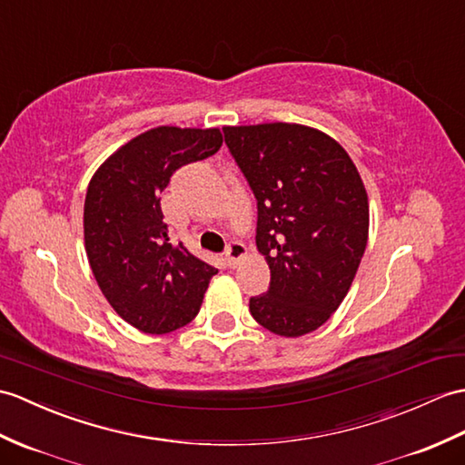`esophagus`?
Wrapping results in <instances>:
<instances>
[{"label": "esophagus", "mask_w": 465, "mask_h": 465, "mask_svg": "<svg viewBox=\"0 0 465 465\" xmlns=\"http://www.w3.org/2000/svg\"><path fill=\"white\" fill-rule=\"evenodd\" d=\"M245 252L247 250L242 242H230L228 247H225V263H228V267H235L245 255Z\"/></svg>", "instance_id": "obj_1"}]
</instances>
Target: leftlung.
Segmentation results:
<instances>
[{"mask_svg":"<svg viewBox=\"0 0 465 465\" xmlns=\"http://www.w3.org/2000/svg\"><path fill=\"white\" fill-rule=\"evenodd\" d=\"M225 144L257 202L255 243L272 282L252 317L282 337L327 322L347 297L369 240V198L337 140L315 128L225 126Z\"/></svg>","mask_w":465,"mask_h":465,"instance_id":"obj_1","label":"left lung"}]
</instances>
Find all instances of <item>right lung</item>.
Listing matches in <instances>:
<instances>
[{"label": "right lung", "instance_id": "add662e5", "mask_svg": "<svg viewBox=\"0 0 465 465\" xmlns=\"http://www.w3.org/2000/svg\"><path fill=\"white\" fill-rule=\"evenodd\" d=\"M218 128L158 126L94 172L84 198V247L111 307L143 332L176 331L198 315L218 269L170 240L160 193L182 166L215 154Z\"/></svg>", "mask_w": 465, "mask_h": 465}]
</instances>
